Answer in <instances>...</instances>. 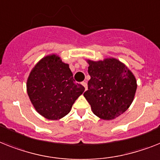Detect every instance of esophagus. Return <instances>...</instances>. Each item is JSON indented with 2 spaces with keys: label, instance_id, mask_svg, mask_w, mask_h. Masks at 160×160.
Listing matches in <instances>:
<instances>
[{
  "label": "esophagus",
  "instance_id": "34e87169",
  "mask_svg": "<svg viewBox=\"0 0 160 160\" xmlns=\"http://www.w3.org/2000/svg\"><path fill=\"white\" fill-rule=\"evenodd\" d=\"M82 85L83 87L85 88V90L88 89V84H87V82H82Z\"/></svg>",
  "mask_w": 160,
  "mask_h": 160
}]
</instances>
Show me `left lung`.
I'll return each instance as SVG.
<instances>
[{
  "label": "left lung",
  "instance_id": "1",
  "mask_svg": "<svg viewBox=\"0 0 160 160\" xmlns=\"http://www.w3.org/2000/svg\"><path fill=\"white\" fill-rule=\"evenodd\" d=\"M88 62L91 79L83 96L99 118H117L128 109L134 99L137 91L134 75L125 64L113 58Z\"/></svg>",
  "mask_w": 160,
  "mask_h": 160
}]
</instances>
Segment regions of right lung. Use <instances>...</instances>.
<instances>
[{
    "label": "right lung",
    "instance_id": "1",
    "mask_svg": "<svg viewBox=\"0 0 160 160\" xmlns=\"http://www.w3.org/2000/svg\"><path fill=\"white\" fill-rule=\"evenodd\" d=\"M84 90L82 85L75 82L68 64L55 55L41 59L27 82L28 95L36 110L51 120L68 114Z\"/></svg>",
    "mask_w": 160,
    "mask_h": 160
}]
</instances>
